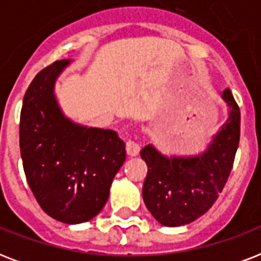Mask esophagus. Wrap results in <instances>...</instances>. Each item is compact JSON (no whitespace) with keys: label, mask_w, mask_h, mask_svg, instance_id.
Returning <instances> with one entry per match:
<instances>
[{"label":"esophagus","mask_w":261,"mask_h":261,"mask_svg":"<svg viewBox=\"0 0 261 261\" xmlns=\"http://www.w3.org/2000/svg\"><path fill=\"white\" fill-rule=\"evenodd\" d=\"M126 151L130 157H135L139 153V145L137 142H134V141L128 139L126 142Z\"/></svg>","instance_id":"obj_1"}]
</instances>
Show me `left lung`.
Listing matches in <instances>:
<instances>
[{
    "label": "left lung",
    "mask_w": 261,
    "mask_h": 261,
    "mask_svg": "<svg viewBox=\"0 0 261 261\" xmlns=\"http://www.w3.org/2000/svg\"><path fill=\"white\" fill-rule=\"evenodd\" d=\"M223 98L230 115L203 154L167 159L151 145L141 150L147 165L143 202L164 226H181L202 217L226 184L240 142V108L230 89Z\"/></svg>",
    "instance_id": "8db88e82"
}]
</instances>
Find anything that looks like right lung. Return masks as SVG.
Returning a JSON list of instances; mask_svg holds the SVG:
<instances>
[{
    "instance_id": "right-lung-1",
    "label": "right lung",
    "mask_w": 261,
    "mask_h": 261,
    "mask_svg": "<svg viewBox=\"0 0 261 261\" xmlns=\"http://www.w3.org/2000/svg\"><path fill=\"white\" fill-rule=\"evenodd\" d=\"M69 61H55L35 75L20 114V151L27 181L43 211L63 223H81L101 211L115 174L126 160L112 130L71 123L53 89Z\"/></svg>"
}]
</instances>
